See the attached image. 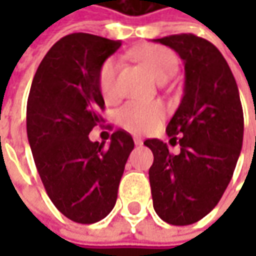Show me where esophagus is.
Wrapping results in <instances>:
<instances>
[{"label":"esophagus","instance_id":"34e87169","mask_svg":"<svg viewBox=\"0 0 256 256\" xmlns=\"http://www.w3.org/2000/svg\"><path fill=\"white\" fill-rule=\"evenodd\" d=\"M134 142H135V145H141L144 141L142 138H140V136H134Z\"/></svg>","mask_w":256,"mask_h":256}]
</instances>
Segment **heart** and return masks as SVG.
Returning a JSON list of instances; mask_svg holds the SVG:
<instances>
[{
    "mask_svg": "<svg viewBox=\"0 0 256 256\" xmlns=\"http://www.w3.org/2000/svg\"><path fill=\"white\" fill-rule=\"evenodd\" d=\"M134 56L144 64L158 81H165L176 72L178 58L171 50L160 45H145L134 51ZM120 60L108 58L98 74V84L106 101H115L120 96L118 88ZM165 116V106L161 102L131 101L118 111V121L125 130L135 134L155 130Z\"/></svg>",
    "mask_w": 256,
    "mask_h": 256,
    "instance_id": "1",
    "label": "heart"
}]
</instances>
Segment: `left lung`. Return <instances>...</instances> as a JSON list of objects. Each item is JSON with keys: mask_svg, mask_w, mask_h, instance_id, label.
<instances>
[{"mask_svg": "<svg viewBox=\"0 0 256 256\" xmlns=\"http://www.w3.org/2000/svg\"><path fill=\"white\" fill-rule=\"evenodd\" d=\"M181 56L184 96L166 126L174 155L156 138L146 140L154 154L150 184L154 210L171 225H191L216 206L236 166L244 140V112L231 68L220 50L194 34L154 40Z\"/></svg>", "mask_w": 256, "mask_h": 256, "instance_id": "obj_1", "label": "left lung"}]
</instances>
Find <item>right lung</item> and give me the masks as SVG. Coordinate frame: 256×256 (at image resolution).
<instances>
[{
    "instance_id": "right-lung-1",
    "label": "right lung",
    "mask_w": 256,
    "mask_h": 256,
    "mask_svg": "<svg viewBox=\"0 0 256 256\" xmlns=\"http://www.w3.org/2000/svg\"><path fill=\"white\" fill-rule=\"evenodd\" d=\"M121 41L70 34L46 52L26 102V135L50 200L71 221L94 224L112 211L125 164L134 150L122 130L110 145L88 135L102 122L98 74Z\"/></svg>"
}]
</instances>
